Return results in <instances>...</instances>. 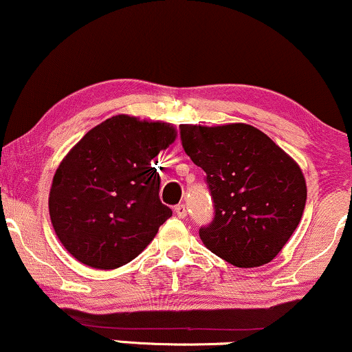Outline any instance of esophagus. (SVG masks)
I'll use <instances>...</instances> for the list:
<instances>
[{
	"label": "esophagus",
	"mask_w": 352,
	"mask_h": 352,
	"mask_svg": "<svg viewBox=\"0 0 352 352\" xmlns=\"http://www.w3.org/2000/svg\"><path fill=\"white\" fill-rule=\"evenodd\" d=\"M175 213H177V217L185 218V217H187V207H185L184 204L177 205V207H175Z\"/></svg>",
	"instance_id": "obj_1"
}]
</instances>
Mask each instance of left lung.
Returning <instances> with one entry per match:
<instances>
[{
  "mask_svg": "<svg viewBox=\"0 0 352 352\" xmlns=\"http://www.w3.org/2000/svg\"><path fill=\"white\" fill-rule=\"evenodd\" d=\"M182 147L204 168L213 218L199 230L212 253L238 268L270 263L293 235L306 182L292 157L246 124L180 125Z\"/></svg>",
  "mask_w": 352,
  "mask_h": 352,
  "instance_id": "8db88e82",
  "label": "left lung"
}]
</instances>
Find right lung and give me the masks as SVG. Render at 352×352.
Instances as JSON below:
<instances>
[{
	"label": "right lung",
	"mask_w": 352,
	"mask_h": 352,
	"mask_svg": "<svg viewBox=\"0 0 352 352\" xmlns=\"http://www.w3.org/2000/svg\"><path fill=\"white\" fill-rule=\"evenodd\" d=\"M168 124L114 116L64 157L52 179L50 215L80 263L114 270L132 261L172 217L152 160L175 140Z\"/></svg>",
	"instance_id": "right-lung-1"
}]
</instances>
